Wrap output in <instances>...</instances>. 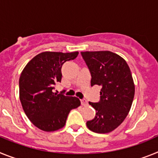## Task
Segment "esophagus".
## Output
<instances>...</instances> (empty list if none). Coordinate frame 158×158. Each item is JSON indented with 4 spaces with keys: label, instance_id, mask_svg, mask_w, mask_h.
<instances>
[{
    "label": "esophagus",
    "instance_id": "34e87169",
    "mask_svg": "<svg viewBox=\"0 0 158 158\" xmlns=\"http://www.w3.org/2000/svg\"><path fill=\"white\" fill-rule=\"evenodd\" d=\"M80 102H81V104H82L83 106H87V102L85 99H81Z\"/></svg>",
    "mask_w": 158,
    "mask_h": 158
}]
</instances>
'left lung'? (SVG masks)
I'll list each match as a JSON object with an SVG mask.
<instances>
[{
  "mask_svg": "<svg viewBox=\"0 0 158 158\" xmlns=\"http://www.w3.org/2000/svg\"><path fill=\"white\" fill-rule=\"evenodd\" d=\"M91 75L90 85L101 86L100 100L90 104L95 117L87 122L90 130L106 134L117 128L130 111L134 97V83L126 60L109 51L82 52Z\"/></svg>",
  "mask_w": 158,
  "mask_h": 158,
  "instance_id": "left-lung-1",
  "label": "left lung"
}]
</instances>
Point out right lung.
I'll list each match as a JSON object with an SVG mask.
<instances>
[{
	"instance_id": "1",
	"label": "right lung",
	"mask_w": 158,
	"mask_h": 158,
	"mask_svg": "<svg viewBox=\"0 0 158 158\" xmlns=\"http://www.w3.org/2000/svg\"><path fill=\"white\" fill-rule=\"evenodd\" d=\"M79 52H41L31 59L19 79L20 100L24 113L34 126L47 132L65 126L68 114L81 104L76 97L53 92L61 82V68Z\"/></svg>"
}]
</instances>
